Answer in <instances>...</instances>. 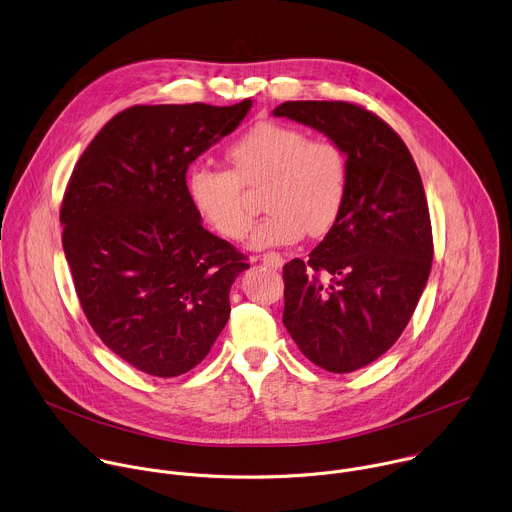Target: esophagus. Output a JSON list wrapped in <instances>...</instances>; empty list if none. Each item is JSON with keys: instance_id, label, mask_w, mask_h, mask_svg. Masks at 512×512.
I'll list each match as a JSON object with an SVG mask.
<instances>
[{"instance_id": "obj_1", "label": "esophagus", "mask_w": 512, "mask_h": 512, "mask_svg": "<svg viewBox=\"0 0 512 512\" xmlns=\"http://www.w3.org/2000/svg\"><path fill=\"white\" fill-rule=\"evenodd\" d=\"M265 265H269L271 269H281V265H283V257L279 255V253H267V255H261L259 257Z\"/></svg>"}]
</instances>
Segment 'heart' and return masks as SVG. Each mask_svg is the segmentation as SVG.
Instances as JSON below:
<instances>
[{"mask_svg":"<svg viewBox=\"0 0 512 512\" xmlns=\"http://www.w3.org/2000/svg\"><path fill=\"white\" fill-rule=\"evenodd\" d=\"M231 169L197 163L189 195L207 225L229 239H243L251 225L243 185L261 191L267 215L253 227L255 249L297 243L307 231L321 237L337 223L349 189V159L331 139H309L297 127L261 121L227 149Z\"/></svg>","mask_w":512,"mask_h":512,"instance_id":"heart-1","label":"heart"}]
</instances>
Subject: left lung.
<instances>
[{
	"instance_id": "left-lung-1",
	"label": "left lung",
	"mask_w": 512,
	"mask_h": 512,
	"mask_svg": "<svg viewBox=\"0 0 512 512\" xmlns=\"http://www.w3.org/2000/svg\"><path fill=\"white\" fill-rule=\"evenodd\" d=\"M337 141L349 159L343 211L309 259L283 267V325L315 365L357 371L405 331L427 285L433 233L419 169L403 139L347 101L273 109Z\"/></svg>"
}]
</instances>
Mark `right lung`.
I'll return each instance as SVG.
<instances>
[{
	"label": "right lung",
	"mask_w": 512,
	"mask_h": 512,
	"mask_svg": "<svg viewBox=\"0 0 512 512\" xmlns=\"http://www.w3.org/2000/svg\"><path fill=\"white\" fill-rule=\"evenodd\" d=\"M253 101L135 105L93 137L59 221L79 305L99 339L153 377L199 365L227 325L245 257L201 225L187 169Z\"/></svg>",
	"instance_id": "add662e5"
}]
</instances>
